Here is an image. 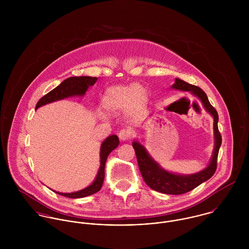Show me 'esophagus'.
Segmentation results:
<instances>
[{"label":"esophagus","mask_w":249,"mask_h":249,"mask_svg":"<svg viewBox=\"0 0 249 249\" xmlns=\"http://www.w3.org/2000/svg\"><path fill=\"white\" fill-rule=\"evenodd\" d=\"M119 138L122 140V141H127L130 139V136H131V131L130 129H127V128H124V129H122L119 134H118Z\"/></svg>","instance_id":"34e87169"}]
</instances>
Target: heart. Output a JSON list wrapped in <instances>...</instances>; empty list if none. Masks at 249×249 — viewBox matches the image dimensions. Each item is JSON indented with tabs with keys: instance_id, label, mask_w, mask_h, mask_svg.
Returning <instances> with one entry per match:
<instances>
[{
	"instance_id": "heart-1",
	"label": "heart",
	"mask_w": 249,
	"mask_h": 249,
	"mask_svg": "<svg viewBox=\"0 0 249 249\" xmlns=\"http://www.w3.org/2000/svg\"><path fill=\"white\" fill-rule=\"evenodd\" d=\"M148 96L141 85H118L108 88L103 97V107L110 113H117L125 108L139 111L146 106Z\"/></svg>"
}]
</instances>
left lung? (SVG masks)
<instances>
[{
	"mask_svg": "<svg viewBox=\"0 0 249 249\" xmlns=\"http://www.w3.org/2000/svg\"><path fill=\"white\" fill-rule=\"evenodd\" d=\"M172 88L182 91L191 92L194 96L197 97L206 111L210 113L213 118V139H214V148H213L212 159L206 169L201 172L190 176H181L169 173L162 169L157 162H155L150 155L147 153L146 149L141 143L136 141L132 142L133 148L136 153L139 169L142 178L146 185L154 191L159 193L168 194V195H182L188 193L204 181L212 178L216 170V160L218 150L221 144V135L218 131L217 122L218 115L216 110L213 108L205 92L196 85H192L184 80L176 78V83L173 84Z\"/></svg>",
	"mask_w": 249,
	"mask_h": 249,
	"instance_id": "left-lung-1",
	"label": "left lung"
}]
</instances>
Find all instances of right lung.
<instances>
[{"label":"right lung","mask_w":249,"mask_h":249,"mask_svg":"<svg viewBox=\"0 0 249 249\" xmlns=\"http://www.w3.org/2000/svg\"><path fill=\"white\" fill-rule=\"evenodd\" d=\"M98 80V77H92V76H71L64 81H62L57 87L53 89L51 92L46 94L44 97H42L37 105L36 109L39 107H43L45 105L60 101L69 97H74V96H83L87 89L94 85L96 81ZM119 138L117 135H110L107 139L103 142L101 145V166L100 170L98 172V175L96 177L95 181L88 187H86L83 190L74 192V193H54L70 197V198H80L85 197L88 196H91L97 192H99L103 186L104 180H105V167L107 162V157L110 154V152L115 149L119 145Z\"/></svg>","instance_id":"add662e5"}]
</instances>
